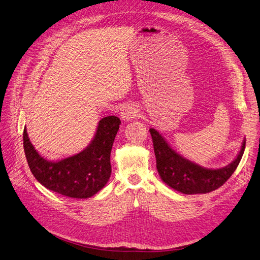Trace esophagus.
Masks as SVG:
<instances>
[{
	"label": "esophagus",
	"instance_id": "34e87169",
	"mask_svg": "<svg viewBox=\"0 0 260 260\" xmlns=\"http://www.w3.org/2000/svg\"><path fill=\"white\" fill-rule=\"evenodd\" d=\"M139 116V111L136 107L128 106L121 111V117L123 120H131Z\"/></svg>",
	"mask_w": 260,
	"mask_h": 260
}]
</instances>
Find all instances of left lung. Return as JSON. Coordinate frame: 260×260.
I'll use <instances>...</instances> for the list:
<instances>
[{
	"instance_id": "left-lung-1",
	"label": "left lung",
	"mask_w": 260,
	"mask_h": 260,
	"mask_svg": "<svg viewBox=\"0 0 260 260\" xmlns=\"http://www.w3.org/2000/svg\"><path fill=\"white\" fill-rule=\"evenodd\" d=\"M149 132L161 179L172 189L183 194H205L219 189L236 171L245 148L243 141L241 150L231 164L222 169L211 170L183 158L155 129L151 128Z\"/></svg>"
}]
</instances>
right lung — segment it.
I'll use <instances>...</instances> for the list:
<instances>
[{
  "label": "right lung",
  "instance_id": "obj_1",
  "mask_svg": "<svg viewBox=\"0 0 260 260\" xmlns=\"http://www.w3.org/2000/svg\"><path fill=\"white\" fill-rule=\"evenodd\" d=\"M116 116L103 117L88 146L72 157L57 162L44 159L23 131V147L29 170L45 188L71 199H88L110 179L111 150L119 129Z\"/></svg>",
  "mask_w": 260,
  "mask_h": 260
}]
</instances>
